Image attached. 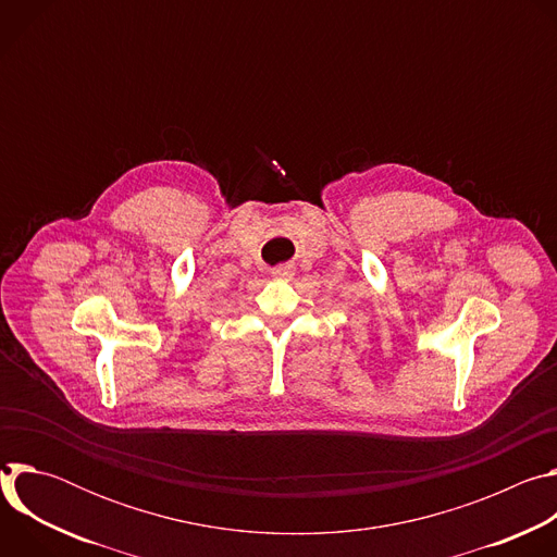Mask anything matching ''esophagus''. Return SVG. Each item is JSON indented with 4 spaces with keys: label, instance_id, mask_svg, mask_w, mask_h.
I'll return each mask as SVG.
<instances>
[{
    "label": "esophagus",
    "instance_id": "esophagus-1",
    "mask_svg": "<svg viewBox=\"0 0 557 557\" xmlns=\"http://www.w3.org/2000/svg\"><path fill=\"white\" fill-rule=\"evenodd\" d=\"M271 273H273V277L286 280V277H290V275H293V267H290V264H280V267H275Z\"/></svg>",
    "mask_w": 557,
    "mask_h": 557
}]
</instances>
